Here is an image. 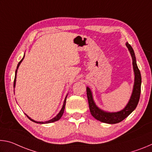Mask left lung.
Masks as SVG:
<instances>
[{
	"label": "left lung",
	"mask_w": 152,
	"mask_h": 152,
	"mask_svg": "<svg viewBox=\"0 0 152 152\" xmlns=\"http://www.w3.org/2000/svg\"><path fill=\"white\" fill-rule=\"evenodd\" d=\"M125 45L128 48V50L129 51V53L132 58L133 68V72H134L135 78L132 96H131L129 101L124 109L117 112H107L100 109L95 103L91 88L88 86L86 87L87 98H88L89 109L91 115L96 119L102 123H108V124H115V123H118L124 120L135 109V108L137 106L139 101H140L141 84V73L137 67V63H136L135 53L132 47L127 42L126 43Z\"/></svg>",
	"instance_id": "8db88e82"
}]
</instances>
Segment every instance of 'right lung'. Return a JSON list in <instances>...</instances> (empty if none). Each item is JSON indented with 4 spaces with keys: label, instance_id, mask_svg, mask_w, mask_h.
Returning a JSON list of instances; mask_svg holds the SVG:
<instances>
[{
    "label": "right lung",
    "instance_id": "1",
    "mask_svg": "<svg viewBox=\"0 0 152 152\" xmlns=\"http://www.w3.org/2000/svg\"><path fill=\"white\" fill-rule=\"evenodd\" d=\"M24 58H25V54H24L23 58H22V60L19 61V64H18L17 67V70H16V71H15V80H14V88H15V85H16V78H17V70H18V68H19V66H20V63H21L22 61L23 60ZM68 94H67V95H66V97H65V99H64V101L63 106H62V107H61V110H60V112H59L58 114L57 115H56V116L55 117H53V119H51L49 120V121H44V122H43V121H36L32 119L31 118H30L29 116H28V115H27V114H25V115H26V116H27L28 118H29V119L31 121L35 122V123H39V124H45V123H53V122L57 121H58L59 119H60V118L61 117V116H62L63 113H64V109H65V106H66V98H67V96H68Z\"/></svg>",
    "mask_w": 152,
    "mask_h": 152
}]
</instances>
